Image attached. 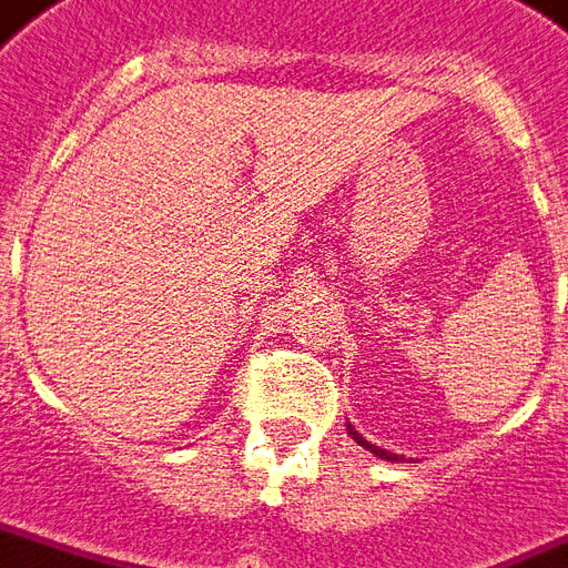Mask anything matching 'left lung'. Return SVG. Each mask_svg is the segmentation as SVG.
I'll list each match as a JSON object with an SVG mask.
<instances>
[{
	"label": "left lung",
	"instance_id": "left-lung-1",
	"mask_svg": "<svg viewBox=\"0 0 568 568\" xmlns=\"http://www.w3.org/2000/svg\"><path fill=\"white\" fill-rule=\"evenodd\" d=\"M348 435H352L354 440H357V444H361L363 449H369L372 456H378V458H384V462H399V456H396V453H387V449H381V447H375V444H369V440L366 438H361V432H357V428L352 426V423H348Z\"/></svg>",
	"mask_w": 568,
	"mask_h": 568
}]
</instances>
